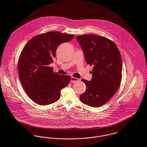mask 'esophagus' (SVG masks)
<instances>
[{
	"instance_id": "esophagus-1",
	"label": "esophagus",
	"mask_w": 147,
	"mask_h": 147,
	"mask_svg": "<svg viewBox=\"0 0 147 147\" xmlns=\"http://www.w3.org/2000/svg\"><path fill=\"white\" fill-rule=\"evenodd\" d=\"M79 80L78 78H75V77H72L71 78V83H76V82H78Z\"/></svg>"
}]
</instances>
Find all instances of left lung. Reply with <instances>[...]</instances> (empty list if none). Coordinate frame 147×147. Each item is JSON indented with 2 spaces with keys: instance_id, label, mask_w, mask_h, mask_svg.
<instances>
[{
  "instance_id": "8db88e82",
  "label": "left lung",
  "mask_w": 147,
  "mask_h": 147,
  "mask_svg": "<svg viewBox=\"0 0 147 147\" xmlns=\"http://www.w3.org/2000/svg\"><path fill=\"white\" fill-rule=\"evenodd\" d=\"M82 47L86 64L93 65L90 81L82 79L86 92L80 96L83 103L99 107L107 103L121 84L122 61L121 53L112 40L96 35L76 37Z\"/></svg>"
}]
</instances>
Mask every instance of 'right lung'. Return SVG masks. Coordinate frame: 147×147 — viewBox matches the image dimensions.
<instances>
[{"label": "right lung", "mask_w": 147, "mask_h": 147, "mask_svg": "<svg viewBox=\"0 0 147 147\" xmlns=\"http://www.w3.org/2000/svg\"><path fill=\"white\" fill-rule=\"evenodd\" d=\"M74 37L49 32L32 38L24 46L18 61L19 77L27 95L35 103L44 105L57 102L61 90L68 85L71 77L54 73L49 65L56 56L57 47Z\"/></svg>", "instance_id": "obj_1"}]
</instances>
